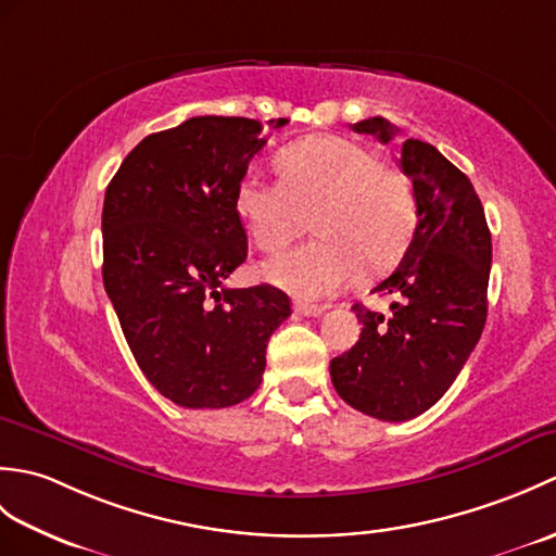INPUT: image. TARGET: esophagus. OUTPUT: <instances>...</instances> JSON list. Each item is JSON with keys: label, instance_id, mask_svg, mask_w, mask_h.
<instances>
[{"label": "esophagus", "instance_id": "obj_1", "mask_svg": "<svg viewBox=\"0 0 556 556\" xmlns=\"http://www.w3.org/2000/svg\"><path fill=\"white\" fill-rule=\"evenodd\" d=\"M323 305H315V303H303V301H296L293 303V313L296 315H303V317H317L323 315Z\"/></svg>", "mask_w": 556, "mask_h": 556}]
</instances>
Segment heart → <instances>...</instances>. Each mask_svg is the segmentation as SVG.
<instances>
[{
    "label": "heart",
    "mask_w": 556,
    "mask_h": 556,
    "mask_svg": "<svg viewBox=\"0 0 556 556\" xmlns=\"http://www.w3.org/2000/svg\"><path fill=\"white\" fill-rule=\"evenodd\" d=\"M279 179L245 174L236 210L263 251H281L311 227L320 239L260 267L269 285L299 296H329L356 277L392 267L416 229V195L406 176L375 152L341 136H313L287 146Z\"/></svg>",
    "instance_id": "1"
}]
</instances>
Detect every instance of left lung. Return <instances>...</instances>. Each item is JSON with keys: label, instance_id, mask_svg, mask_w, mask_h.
Instances as JSON below:
<instances>
[{"label": "left lung", "instance_id": "left-lung-1", "mask_svg": "<svg viewBox=\"0 0 556 556\" xmlns=\"http://www.w3.org/2000/svg\"><path fill=\"white\" fill-rule=\"evenodd\" d=\"M389 143L399 128L382 116L353 124ZM418 224L396 269L372 291L392 315L356 303L361 339L329 363L337 394L377 420L401 422L434 406L473 353L488 320L492 239L468 176L422 140L401 143Z\"/></svg>", "mask_w": 556, "mask_h": 556}]
</instances>
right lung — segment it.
Segmentation results:
<instances>
[{
    "instance_id": "add662e5",
    "label": "right lung",
    "mask_w": 556,
    "mask_h": 556,
    "mask_svg": "<svg viewBox=\"0 0 556 556\" xmlns=\"http://www.w3.org/2000/svg\"><path fill=\"white\" fill-rule=\"evenodd\" d=\"M265 143L255 119L193 116L140 140L104 193V289L138 368L176 406L251 396L291 315L275 287H224L248 255L236 188Z\"/></svg>"
}]
</instances>
